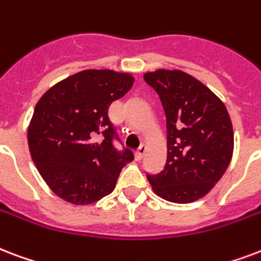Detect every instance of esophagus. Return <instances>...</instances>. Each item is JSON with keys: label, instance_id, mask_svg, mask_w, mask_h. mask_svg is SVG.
Segmentation results:
<instances>
[{"label": "esophagus", "instance_id": "esophagus-1", "mask_svg": "<svg viewBox=\"0 0 261 261\" xmlns=\"http://www.w3.org/2000/svg\"><path fill=\"white\" fill-rule=\"evenodd\" d=\"M145 152H146V148H145V146H139L138 150L135 152V160H138V162L139 160H142L145 156Z\"/></svg>", "mask_w": 261, "mask_h": 261}]
</instances>
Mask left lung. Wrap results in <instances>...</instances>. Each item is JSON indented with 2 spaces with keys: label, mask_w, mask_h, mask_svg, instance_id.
I'll use <instances>...</instances> for the list:
<instances>
[{
  "label": "left lung",
  "mask_w": 261,
  "mask_h": 261,
  "mask_svg": "<svg viewBox=\"0 0 261 261\" xmlns=\"http://www.w3.org/2000/svg\"><path fill=\"white\" fill-rule=\"evenodd\" d=\"M160 97L167 124V160L146 174L157 196L188 204L201 198L227 170L234 135L227 109L206 86L182 71L144 75Z\"/></svg>",
  "instance_id": "obj_1"
}]
</instances>
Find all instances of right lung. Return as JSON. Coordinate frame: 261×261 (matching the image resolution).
I'll list each match as a JSON object with an SVG mask.
<instances>
[{
  "instance_id": "1",
  "label": "right lung",
  "mask_w": 261,
  "mask_h": 261,
  "mask_svg": "<svg viewBox=\"0 0 261 261\" xmlns=\"http://www.w3.org/2000/svg\"><path fill=\"white\" fill-rule=\"evenodd\" d=\"M133 82L128 73L86 69L38 101L29 127L30 153L47 186L65 201L89 205L108 196L123 167L134 160L108 117L109 105ZM95 136L101 141L95 143Z\"/></svg>"
}]
</instances>
